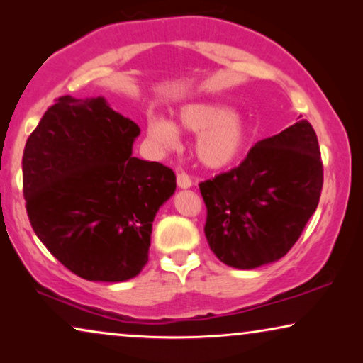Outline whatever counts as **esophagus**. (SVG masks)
Listing matches in <instances>:
<instances>
[{
    "instance_id": "1",
    "label": "esophagus",
    "mask_w": 363,
    "mask_h": 363,
    "mask_svg": "<svg viewBox=\"0 0 363 363\" xmlns=\"http://www.w3.org/2000/svg\"><path fill=\"white\" fill-rule=\"evenodd\" d=\"M177 183H178V186H180V188H190L193 185L190 175H188V173H185V172L177 173Z\"/></svg>"
}]
</instances>
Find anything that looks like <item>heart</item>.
Masks as SVG:
<instances>
[{
	"mask_svg": "<svg viewBox=\"0 0 363 363\" xmlns=\"http://www.w3.org/2000/svg\"><path fill=\"white\" fill-rule=\"evenodd\" d=\"M178 117L185 130L198 133L195 152L205 167L225 168L245 152L250 130L240 113L230 112V108L221 104H191L183 107ZM147 132L148 137L163 148L173 147L178 140L175 125L162 117L148 118Z\"/></svg>",
	"mask_w": 363,
	"mask_h": 363,
	"instance_id": "heart-1",
	"label": "heart"
}]
</instances>
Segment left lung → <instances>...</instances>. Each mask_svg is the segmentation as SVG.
I'll use <instances>...</instances> for the list:
<instances>
[{"label":"left lung","mask_w":363,"mask_h":363,"mask_svg":"<svg viewBox=\"0 0 363 363\" xmlns=\"http://www.w3.org/2000/svg\"><path fill=\"white\" fill-rule=\"evenodd\" d=\"M322 185L320 148L309 122L257 142L236 168L200 183L211 251L240 269L281 259L314 215Z\"/></svg>","instance_id":"8db88e82"}]
</instances>
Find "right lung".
Returning <instances> with one entry per match:
<instances>
[{
  "label": "right lung",
  "instance_id": "obj_1",
  "mask_svg": "<svg viewBox=\"0 0 363 363\" xmlns=\"http://www.w3.org/2000/svg\"><path fill=\"white\" fill-rule=\"evenodd\" d=\"M140 128L104 97L54 101L28 137L23 195L49 252L87 281L121 282L148 261L152 223L177 177L132 157Z\"/></svg>",
  "mask_w": 363,
  "mask_h": 363
}]
</instances>
